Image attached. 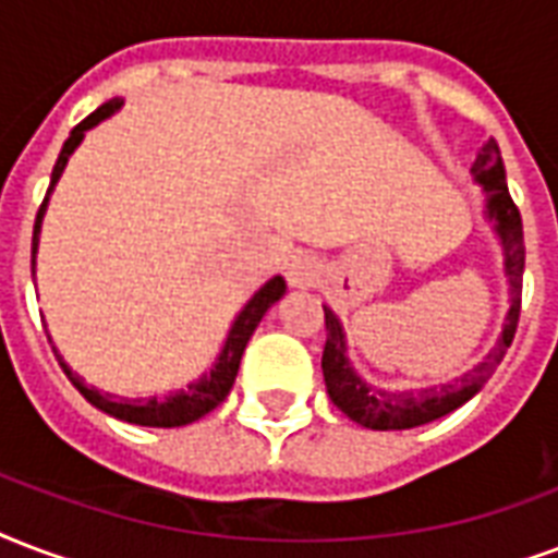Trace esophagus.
Returning a JSON list of instances; mask_svg holds the SVG:
<instances>
[{
	"label": "esophagus",
	"instance_id": "1",
	"mask_svg": "<svg viewBox=\"0 0 558 558\" xmlns=\"http://www.w3.org/2000/svg\"><path fill=\"white\" fill-rule=\"evenodd\" d=\"M287 280L292 289L316 287L318 280H322V263H318L316 254H307V251L295 254L287 263Z\"/></svg>",
	"mask_w": 558,
	"mask_h": 558
}]
</instances>
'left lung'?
Returning <instances> with one entry per match:
<instances>
[{
	"mask_svg": "<svg viewBox=\"0 0 558 558\" xmlns=\"http://www.w3.org/2000/svg\"><path fill=\"white\" fill-rule=\"evenodd\" d=\"M471 175L483 186V216L492 225L500 254H504V275L509 283V310H506L504 330L497 336L495 348L480 360L471 372L450 383L427 386V389H377L354 372L348 360V336L333 310L325 307L327 342L322 354V372L330 401L368 430H410L459 410L486 386L495 368L504 360L506 348L515 339L518 316H521V275H524V228L509 186L500 148L495 140H486L471 166Z\"/></svg>",
	"mask_w": 558,
	"mask_h": 558,
	"instance_id": "1",
	"label": "left lung"
}]
</instances>
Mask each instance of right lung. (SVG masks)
<instances>
[{"mask_svg":"<svg viewBox=\"0 0 558 558\" xmlns=\"http://www.w3.org/2000/svg\"><path fill=\"white\" fill-rule=\"evenodd\" d=\"M122 108V99H110L105 101L99 110H93L90 117L78 122V125L72 128L70 137L63 143L61 155H58V163L52 169V181H49V193L43 198L40 210H37V219H34V236H32V275H34V266H37V245H40V228H43V216H46V207H49V195H52L54 184L61 181L63 169L70 163L72 151L81 146V140L84 134L96 128L99 122L110 119L117 110ZM287 292V280L275 275L271 280H266L254 295L245 301V307L236 313V318L231 322V330L225 336V345L222 351L216 354L213 360L210 372H204L198 380H190L186 383V389H178V392H169L163 398H117V395L110 392H99L96 386H87L81 374H75L66 365L61 354H58V348L52 345L54 356H58V363H61L63 374L70 377V383L78 389L87 401L96 407V410L108 412L113 418L119 421H128V424H140V427H184V424H193L198 421L202 415H207L210 410H216L219 403L228 398L231 392L233 380H236V372H240V360H242V351L248 345L251 333L257 330L260 325V318L269 313L271 304H278L280 298ZM52 342V339H49Z\"/></svg>","mask_w":558,"mask_h":558,"instance_id":"right-lung-1","label":"right lung"}]
</instances>
